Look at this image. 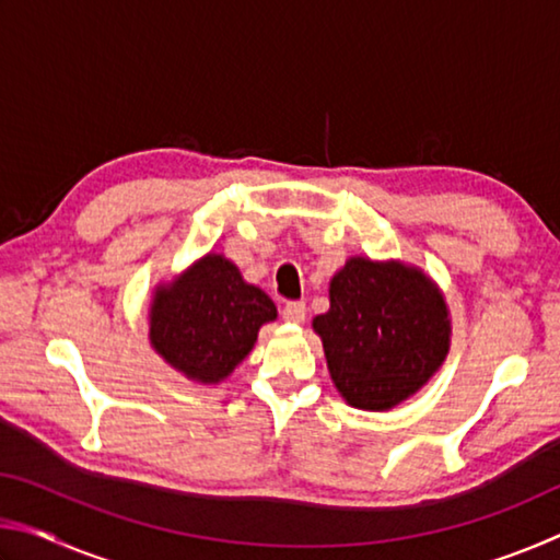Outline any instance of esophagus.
<instances>
[{"label":"esophagus","mask_w":560,"mask_h":560,"mask_svg":"<svg viewBox=\"0 0 560 560\" xmlns=\"http://www.w3.org/2000/svg\"><path fill=\"white\" fill-rule=\"evenodd\" d=\"M281 316H283V320H289V324H303V320H306V303L289 301L287 306H283Z\"/></svg>","instance_id":"1"}]
</instances>
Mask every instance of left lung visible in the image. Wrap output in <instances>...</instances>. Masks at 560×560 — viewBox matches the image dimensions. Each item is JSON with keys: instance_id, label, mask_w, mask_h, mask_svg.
<instances>
[{"instance_id": "left-lung-1", "label": "left lung", "mask_w": 560, "mask_h": 560, "mask_svg": "<svg viewBox=\"0 0 560 560\" xmlns=\"http://www.w3.org/2000/svg\"><path fill=\"white\" fill-rule=\"evenodd\" d=\"M314 318L330 377L348 405L383 412L415 395L450 353V308L428 273L350 257Z\"/></svg>"}]
</instances>
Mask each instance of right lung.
Returning a JSON list of instances; mask_svg holds the SVG:
<instances>
[{
    "label": "right lung",
    "instance_id": "right-lung-1",
    "mask_svg": "<svg viewBox=\"0 0 560 560\" xmlns=\"http://www.w3.org/2000/svg\"><path fill=\"white\" fill-rule=\"evenodd\" d=\"M277 318L273 301L240 269L207 254L150 303V346L175 371L202 385L224 381L257 343L259 328Z\"/></svg>",
    "mask_w": 560,
    "mask_h": 560
}]
</instances>
